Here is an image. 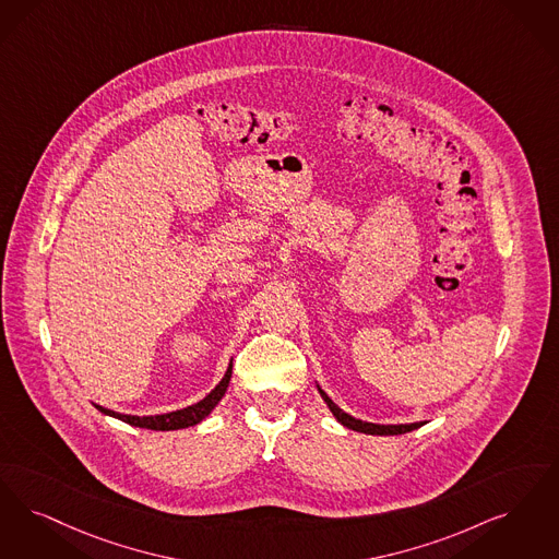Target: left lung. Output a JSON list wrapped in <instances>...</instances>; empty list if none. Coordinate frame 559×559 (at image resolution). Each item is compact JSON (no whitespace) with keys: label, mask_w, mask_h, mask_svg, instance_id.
Instances as JSON below:
<instances>
[{"label":"left lung","mask_w":559,"mask_h":559,"mask_svg":"<svg viewBox=\"0 0 559 559\" xmlns=\"http://www.w3.org/2000/svg\"><path fill=\"white\" fill-rule=\"evenodd\" d=\"M318 391H320L322 400L329 405V409L333 412V416H335L336 420H338L341 425L356 430V432H364V435H403V432H412V430H416V428H420V426L425 425V423H412V425H372V423H364V420H358V418L345 414L320 386H318Z\"/></svg>","instance_id":"left-lung-1"}]
</instances>
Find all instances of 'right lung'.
Returning a JSON list of instances; mask_svg holds the SVG:
<instances>
[{"instance_id":"right-lung-1","label":"right lung","mask_w":559,"mask_h":559,"mask_svg":"<svg viewBox=\"0 0 559 559\" xmlns=\"http://www.w3.org/2000/svg\"><path fill=\"white\" fill-rule=\"evenodd\" d=\"M230 374H233V361L228 364L226 372H224L223 380L201 400V402L193 403L189 407H182L177 412H168V414H156V416H131V414H118L108 407L95 405L102 414L118 418L127 425L139 426V428H150V430H179V428H189V426L200 425L205 416H210V412L218 405L223 400L228 382H230Z\"/></svg>"}]
</instances>
